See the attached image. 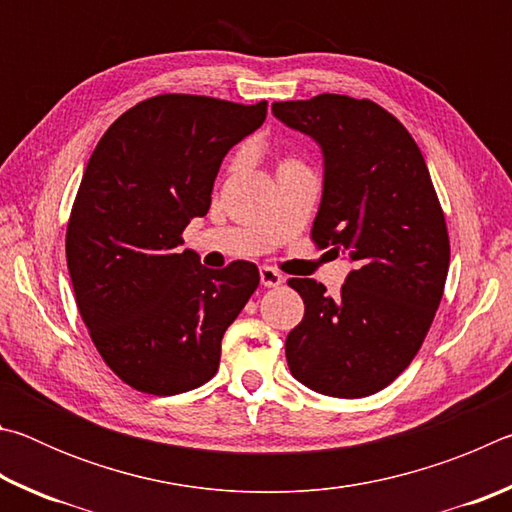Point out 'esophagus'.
<instances>
[{"label": "esophagus", "mask_w": 512, "mask_h": 512, "mask_svg": "<svg viewBox=\"0 0 512 512\" xmlns=\"http://www.w3.org/2000/svg\"><path fill=\"white\" fill-rule=\"evenodd\" d=\"M259 280H262L264 287L275 289V287H280V284L284 282V277H282L280 271H275V268L262 266V268H259Z\"/></svg>", "instance_id": "esophagus-1"}]
</instances>
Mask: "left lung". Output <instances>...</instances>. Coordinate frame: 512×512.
I'll return each instance as SVG.
<instances>
[{
  "mask_svg": "<svg viewBox=\"0 0 512 512\" xmlns=\"http://www.w3.org/2000/svg\"><path fill=\"white\" fill-rule=\"evenodd\" d=\"M273 112L325 155L311 241L354 262L336 298L311 277L289 280L305 302L284 345L289 370L329 397L372 395L409 368L443 300L445 212L418 144L375 101L318 94Z\"/></svg>",
  "mask_w": 512,
  "mask_h": 512,
  "instance_id": "1",
  "label": "left lung"
}]
</instances>
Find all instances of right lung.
Instances as JSON below:
<instances>
[{"label": "right lung", "mask_w": 512, "mask_h": 512, "mask_svg": "<svg viewBox=\"0 0 512 512\" xmlns=\"http://www.w3.org/2000/svg\"><path fill=\"white\" fill-rule=\"evenodd\" d=\"M266 106L158 94L112 121L90 155L67 268L94 348L135 391L178 395L210 381L225 329L259 287L253 262L207 268L180 244L189 219L210 210L225 153L264 124Z\"/></svg>", "instance_id": "1"}]
</instances>
